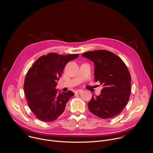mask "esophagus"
Segmentation results:
<instances>
[{
  "label": "esophagus",
  "instance_id": "34e87169",
  "mask_svg": "<svg viewBox=\"0 0 153 153\" xmlns=\"http://www.w3.org/2000/svg\"><path fill=\"white\" fill-rule=\"evenodd\" d=\"M82 92V90H77V91H75V94H80Z\"/></svg>",
  "mask_w": 153,
  "mask_h": 153
}]
</instances>
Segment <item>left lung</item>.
Segmentation results:
<instances>
[{"label": "left lung", "instance_id": "8db88e82", "mask_svg": "<svg viewBox=\"0 0 153 153\" xmlns=\"http://www.w3.org/2000/svg\"><path fill=\"white\" fill-rule=\"evenodd\" d=\"M82 56L94 64V79L103 87L99 96H92L89 110L102 119L120 114L126 105L131 93V75L123 61L107 50L86 52Z\"/></svg>", "mask_w": 153, "mask_h": 153}]
</instances>
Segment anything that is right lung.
Listing matches in <instances>:
<instances>
[{
  "instance_id": "right-lung-1",
  "label": "right lung",
  "mask_w": 153,
  "mask_h": 153,
  "mask_svg": "<svg viewBox=\"0 0 153 153\" xmlns=\"http://www.w3.org/2000/svg\"><path fill=\"white\" fill-rule=\"evenodd\" d=\"M79 56L50 53L40 57L28 70L24 92L29 108L38 119L51 122L64 112L67 103L74 94L70 90L58 94L56 86L65 65Z\"/></svg>"
}]
</instances>
